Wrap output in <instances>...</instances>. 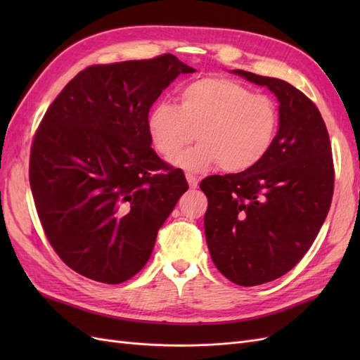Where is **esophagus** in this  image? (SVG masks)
I'll return each mask as SVG.
<instances>
[{
  "mask_svg": "<svg viewBox=\"0 0 360 360\" xmlns=\"http://www.w3.org/2000/svg\"><path fill=\"white\" fill-rule=\"evenodd\" d=\"M186 180H188V183H189L191 189L198 188V183H200V180H198L197 177H195V176H192V174H186Z\"/></svg>",
  "mask_w": 360,
  "mask_h": 360,
  "instance_id": "obj_1",
  "label": "esophagus"
}]
</instances>
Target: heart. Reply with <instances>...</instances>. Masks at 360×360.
Instances as JSON below:
<instances>
[{
  "mask_svg": "<svg viewBox=\"0 0 360 360\" xmlns=\"http://www.w3.org/2000/svg\"><path fill=\"white\" fill-rule=\"evenodd\" d=\"M279 127L278 103L245 85L224 78H201L179 94V106L158 103L147 120L151 146L172 163L200 172L214 165L225 172H243L264 159Z\"/></svg>",
  "mask_w": 360,
  "mask_h": 360,
  "instance_id": "heart-1",
  "label": "heart"
}]
</instances>
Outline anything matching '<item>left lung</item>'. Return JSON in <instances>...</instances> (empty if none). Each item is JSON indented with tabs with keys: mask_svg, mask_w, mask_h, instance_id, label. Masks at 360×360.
<instances>
[{
	"mask_svg": "<svg viewBox=\"0 0 360 360\" xmlns=\"http://www.w3.org/2000/svg\"><path fill=\"white\" fill-rule=\"evenodd\" d=\"M231 73L267 86L279 103L278 134L264 159L200 184L214 266L234 284L254 287L285 275L308 252L330 209L335 174L328 129L307 96L278 78Z\"/></svg>",
	"mask_w": 360,
	"mask_h": 360,
	"instance_id": "1",
	"label": "left lung"
}]
</instances>
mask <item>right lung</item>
I'll list each match as a JSON object with an SVG mask.
<instances>
[{"label":"right lung","instance_id":"add662e5","mask_svg":"<svg viewBox=\"0 0 360 360\" xmlns=\"http://www.w3.org/2000/svg\"><path fill=\"white\" fill-rule=\"evenodd\" d=\"M193 72L171 53L91 66L48 108L30 186L49 243L79 275L103 284L135 276L189 189L183 171L151 148L147 120L160 93Z\"/></svg>","mask_w":360,"mask_h":360}]
</instances>
